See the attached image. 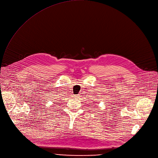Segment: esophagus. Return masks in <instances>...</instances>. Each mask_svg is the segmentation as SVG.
Wrapping results in <instances>:
<instances>
[{"label": "esophagus", "instance_id": "obj_1", "mask_svg": "<svg viewBox=\"0 0 158 158\" xmlns=\"http://www.w3.org/2000/svg\"><path fill=\"white\" fill-rule=\"evenodd\" d=\"M79 94H75V95H74V97L75 98H79Z\"/></svg>", "mask_w": 158, "mask_h": 158}]
</instances>
